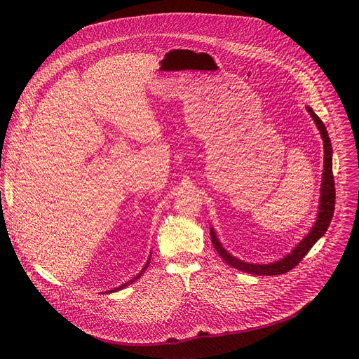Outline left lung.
Instances as JSON below:
<instances>
[{"instance_id":"obj_1","label":"left lung","mask_w":359,"mask_h":359,"mask_svg":"<svg viewBox=\"0 0 359 359\" xmlns=\"http://www.w3.org/2000/svg\"><path fill=\"white\" fill-rule=\"evenodd\" d=\"M306 111H309L310 116L316 122L323 142H324V170H323V183H321V196H320V206H318V215L317 220L310 230V233L306 234L287 255H284L283 259L274 263L269 264H255V263H247L243 260L236 259L234 255H231L220 243V240L216 236V231L213 227H210V237L215 248L220 254V257L230 266L234 267L240 271L254 274V276H278L284 274L290 270H292L304 257L311 250V247L325 234L332 215L335 209V184H334V176H332V147H331V140L327 132L325 125L323 121L316 115L313 108L306 107Z\"/></svg>"}]
</instances>
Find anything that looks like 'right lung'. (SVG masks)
Instances as JSON below:
<instances>
[{
    "label": "right lung",
    "mask_w": 359,
    "mask_h": 359,
    "mask_svg": "<svg viewBox=\"0 0 359 359\" xmlns=\"http://www.w3.org/2000/svg\"><path fill=\"white\" fill-rule=\"evenodd\" d=\"M150 254H151V252H150ZM149 263H150V257H149V259H147V262H146V264H144V267H143V269H142V271H140V273H139V274H136V276H135V277H133V278H132V280H129V281H128V283H125V284H122V285H119V287H116V288H114V290H109V291H108V294H109V292H116V291H119V290H123V288H125V287H128V285H129V284H132V283H135V281H136V280H137V278H139V277H140V276H142V274H143V273H144V270H146V269H147V266H149Z\"/></svg>",
    "instance_id": "right-lung-1"
}]
</instances>
